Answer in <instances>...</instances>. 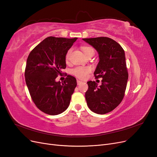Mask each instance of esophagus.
Instances as JSON below:
<instances>
[{
    "label": "esophagus",
    "mask_w": 157,
    "mask_h": 157,
    "mask_svg": "<svg viewBox=\"0 0 157 157\" xmlns=\"http://www.w3.org/2000/svg\"><path fill=\"white\" fill-rule=\"evenodd\" d=\"M77 84L78 85H80V84H81V83H82V81H80V80H77Z\"/></svg>",
    "instance_id": "obj_1"
}]
</instances>
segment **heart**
<instances>
[{"label": "heart", "instance_id": "obj_1", "mask_svg": "<svg viewBox=\"0 0 157 157\" xmlns=\"http://www.w3.org/2000/svg\"><path fill=\"white\" fill-rule=\"evenodd\" d=\"M82 50L83 51L84 54L85 56H87L88 54L91 53V52H94V50L92 48V47L90 46H82ZM71 51L72 50L70 49L67 53V55H66V61H68L70 58V56L71 54ZM90 71V68L88 67H77L75 69H73L71 71L73 75L76 76L77 78H80V79H84L87 77V75Z\"/></svg>", "mask_w": 157, "mask_h": 157}]
</instances>
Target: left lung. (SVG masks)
I'll return each mask as SVG.
<instances>
[{
  "instance_id": "left-lung-1",
  "label": "left lung",
  "mask_w": 157,
  "mask_h": 157,
  "mask_svg": "<svg viewBox=\"0 0 157 157\" xmlns=\"http://www.w3.org/2000/svg\"><path fill=\"white\" fill-rule=\"evenodd\" d=\"M96 50L99 63L94 71L96 78H102L101 84L88 81L85 98L89 109L103 115L112 111L124 96L128 74L125 53L121 46L108 37L82 39Z\"/></svg>"
}]
</instances>
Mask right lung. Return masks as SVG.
<instances>
[{"label":"right lung","instance_id":"right-lung-1","mask_svg":"<svg viewBox=\"0 0 157 157\" xmlns=\"http://www.w3.org/2000/svg\"><path fill=\"white\" fill-rule=\"evenodd\" d=\"M77 38L49 36L28 56L25 71L27 86L40 110L50 115L62 113L70 104L77 80L67 75L63 82L56 80L66 67V55Z\"/></svg>","mask_w":157,"mask_h":157}]
</instances>
